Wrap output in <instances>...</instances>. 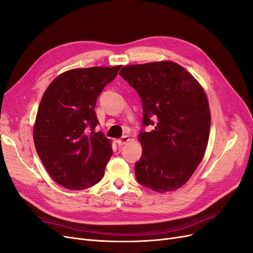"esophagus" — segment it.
Here are the masks:
<instances>
[{
	"instance_id": "1",
	"label": "esophagus",
	"mask_w": 253,
	"mask_h": 253,
	"mask_svg": "<svg viewBox=\"0 0 253 253\" xmlns=\"http://www.w3.org/2000/svg\"><path fill=\"white\" fill-rule=\"evenodd\" d=\"M128 141H129V137H128V136H124V137H121V138H119V139L116 140V142H117V144L119 145V147H121V145L126 144V143L128 142Z\"/></svg>"
}]
</instances>
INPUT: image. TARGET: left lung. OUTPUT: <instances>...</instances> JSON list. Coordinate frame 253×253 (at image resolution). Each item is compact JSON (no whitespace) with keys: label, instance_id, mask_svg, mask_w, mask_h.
<instances>
[{"label":"left lung","instance_id":"left-lung-1","mask_svg":"<svg viewBox=\"0 0 253 253\" xmlns=\"http://www.w3.org/2000/svg\"><path fill=\"white\" fill-rule=\"evenodd\" d=\"M119 75L137 90L142 103L138 137L142 154L135 164L140 185L164 193L190 179L208 144L211 116L203 87L174 62L128 65ZM153 125V131L144 127Z\"/></svg>","mask_w":253,"mask_h":253}]
</instances>
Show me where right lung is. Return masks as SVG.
I'll return each instance as SVG.
<instances>
[{"label": "right lung", "mask_w": 253, "mask_h": 253, "mask_svg": "<svg viewBox=\"0 0 253 253\" xmlns=\"http://www.w3.org/2000/svg\"><path fill=\"white\" fill-rule=\"evenodd\" d=\"M120 67L68 71L45 90L37 113L34 141L45 169L60 186L83 190L102 179L113 150L101 132H94L99 124L94 109Z\"/></svg>", "instance_id": "right-lung-1"}]
</instances>
